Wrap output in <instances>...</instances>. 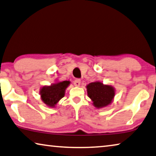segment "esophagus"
<instances>
[{
  "instance_id": "esophagus-1",
  "label": "esophagus",
  "mask_w": 156,
  "mask_h": 156,
  "mask_svg": "<svg viewBox=\"0 0 156 156\" xmlns=\"http://www.w3.org/2000/svg\"><path fill=\"white\" fill-rule=\"evenodd\" d=\"M73 84H74V85H76V86H80V79H76L75 80L73 81Z\"/></svg>"
}]
</instances>
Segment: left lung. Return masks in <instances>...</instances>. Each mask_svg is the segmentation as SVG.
I'll list each match as a JSON object with an SVG mask.
<instances>
[{"instance_id":"8db88e82","label":"left lung","mask_w":156,"mask_h":156,"mask_svg":"<svg viewBox=\"0 0 156 156\" xmlns=\"http://www.w3.org/2000/svg\"><path fill=\"white\" fill-rule=\"evenodd\" d=\"M87 94L96 108H100L111 103L115 96V89L101 82L91 83L87 86Z\"/></svg>"}]
</instances>
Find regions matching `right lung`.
<instances>
[{
	"label": "right lung",
	"mask_w": 156,
	"mask_h": 156,
	"mask_svg": "<svg viewBox=\"0 0 156 156\" xmlns=\"http://www.w3.org/2000/svg\"><path fill=\"white\" fill-rule=\"evenodd\" d=\"M69 84L70 82L66 80L53 84L51 86H44L40 91L43 102L50 107H55L58 101L64 97L65 90Z\"/></svg>",
	"instance_id": "obj_1"
}]
</instances>
